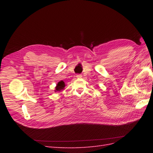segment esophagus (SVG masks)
<instances>
[{"label":"esophagus","instance_id":"34e87169","mask_svg":"<svg viewBox=\"0 0 153 153\" xmlns=\"http://www.w3.org/2000/svg\"><path fill=\"white\" fill-rule=\"evenodd\" d=\"M76 77H77V78H82V75H81V74H77V76H76Z\"/></svg>","mask_w":153,"mask_h":153}]
</instances>
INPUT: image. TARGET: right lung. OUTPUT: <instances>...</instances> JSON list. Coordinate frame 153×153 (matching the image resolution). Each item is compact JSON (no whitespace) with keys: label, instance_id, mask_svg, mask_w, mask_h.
<instances>
[{"label":"right lung","instance_id":"obj_1","mask_svg":"<svg viewBox=\"0 0 153 153\" xmlns=\"http://www.w3.org/2000/svg\"><path fill=\"white\" fill-rule=\"evenodd\" d=\"M65 86H66V84H65V83L63 82V81L62 80L60 81V82L57 83L56 87H55L54 91L55 92L61 91L62 90H63L64 89Z\"/></svg>","mask_w":153,"mask_h":153}]
</instances>
